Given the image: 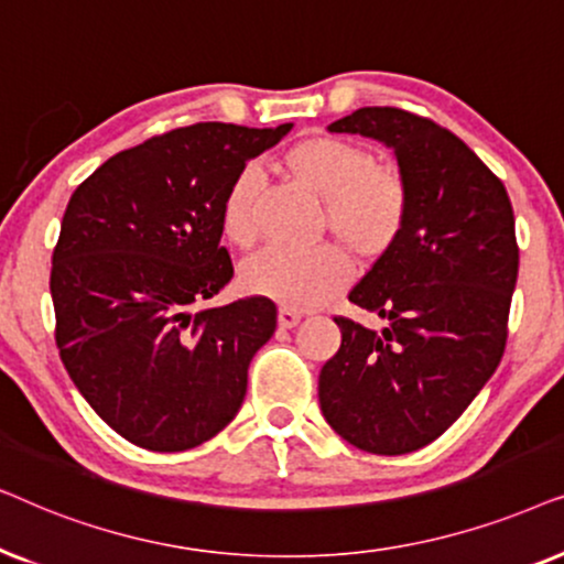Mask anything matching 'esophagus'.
<instances>
[{
    "mask_svg": "<svg viewBox=\"0 0 564 564\" xmlns=\"http://www.w3.org/2000/svg\"><path fill=\"white\" fill-rule=\"evenodd\" d=\"M299 322H302V312L289 310V306H281V310H278V325L281 327L291 329V327H296Z\"/></svg>",
    "mask_w": 564,
    "mask_h": 564,
    "instance_id": "obj_1",
    "label": "esophagus"
}]
</instances>
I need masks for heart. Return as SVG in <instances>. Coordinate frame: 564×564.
I'll return each instance as SVG.
<instances>
[{
	"label": "heart",
	"mask_w": 564,
	"mask_h": 564,
	"mask_svg": "<svg viewBox=\"0 0 564 564\" xmlns=\"http://www.w3.org/2000/svg\"><path fill=\"white\" fill-rule=\"evenodd\" d=\"M283 170L296 183L325 198L322 224L360 258H379L400 239L408 221L410 193L402 172L377 164L364 147L337 137L299 141L283 156ZM260 170L247 164L231 180L221 200V231L235 247L254 245V195ZM350 258L340 245L270 247L242 270L247 294L270 299L289 310L327 302L350 281Z\"/></svg>",
	"instance_id": "heart-1"
}]
</instances>
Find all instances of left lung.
<instances>
[{"label": "left lung", "mask_w": 564, "mask_h": 564, "mask_svg": "<svg viewBox=\"0 0 564 564\" xmlns=\"http://www.w3.org/2000/svg\"><path fill=\"white\" fill-rule=\"evenodd\" d=\"M387 144L408 183V221L348 299L377 333L335 317L340 350L319 371V408L360 452L400 456L452 427L498 369L518 278L506 185L459 137L400 108L327 126Z\"/></svg>", "instance_id": "left-lung-1"}]
</instances>
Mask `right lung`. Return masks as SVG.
Listing matches in <instances>:
<instances>
[{
    "label": "right lung",
    "instance_id": "obj_1",
    "mask_svg": "<svg viewBox=\"0 0 564 564\" xmlns=\"http://www.w3.org/2000/svg\"><path fill=\"white\" fill-rule=\"evenodd\" d=\"M291 126H185L110 156L72 193L51 268L56 345L89 408L131 444L185 452L242 408L278 310L262 296L200 302L235 275L224 193Z\"/></svg>",
    "mask_w": 564,
    "mask_h": 564
}]
</instances>
